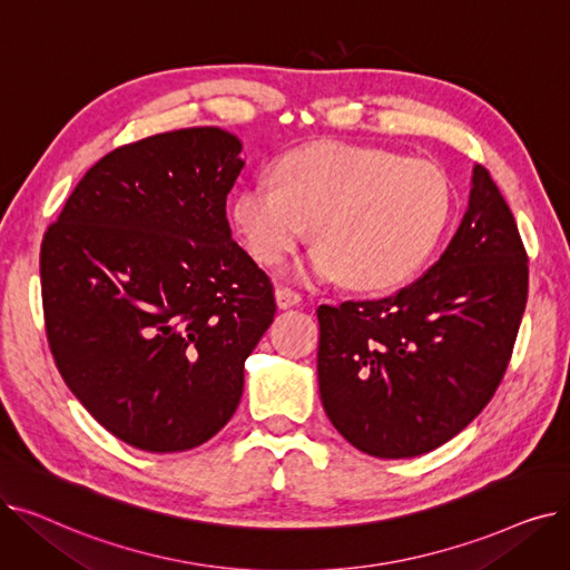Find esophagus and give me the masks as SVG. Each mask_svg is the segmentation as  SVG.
<instances>
[{"label":"esophagus","instance_id":"1","mask_svg":"<svg viewBox=\"0 0 570 570\" xmlns=\"http://www.w3.org/2000/svg\"><path fill=\"white\" fill-rule=\"evenodd\" d=\"M275 297H277L279 309L295 307V305H301V301H303V295L297 293V291H293L291 286H277V288H275Z\"/></svg>","mask_w":570,"mask_h":570}]
</instances>
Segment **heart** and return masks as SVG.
Listing matches in <instances>:
<instances>
[{"mask_svg": "<svg viewBox=\"0 0 570 570\" xmlns=\"http://www.w3.org/2000/svg\"><path fill=\"white\" fill-rule=\"evenodd\" d=\"M275 183H254L230 203V222L261 265H277L303 243L309 224L312 279L385 291L413 277L453 215V185L428 159L376 147L316 142L291 149Z\"/></svg>", "mask_w": 570, "mask_h": 570, "instance_id": "heart-1", "label": "heart"}]
</instances>
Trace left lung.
Returning <instances> with one entry per match:
<instances>
[{"label":"left lung","instance_id":"obj_1","mask_svg":"<svg viewBox=\"0 0 570 570\" xmlns=\"http://www.w3.org/2000/svg\"><path fill=\"white\" fill-rule=\"evenodd\" d=\"M529 256L485 166L441 258L376 301L321 305L318 391L337 432L383 460L460 434L494 397L529 295Z\"/></svg>","mask_w":570,"mask_h":570}]
</instances>
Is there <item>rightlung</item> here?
<instances>
[{
  "instance_id": "right-lung-1",
  "label": "right lung",
  "mask_w": 570,
  "mask_h": 570,
  "mask_svg": "<svg viewBox=\"0 0 570 570\" xmlns=\"http://www.w3.org/2000/svg\"><path fill=\"white\" fill-rule=\"evenodd\" d=\"M239 149L217 127L117 147L43 235L52 361L95 421L140 451H189L230 421L277 312L226 219Z\"/></svg>"
}]
</instances>
